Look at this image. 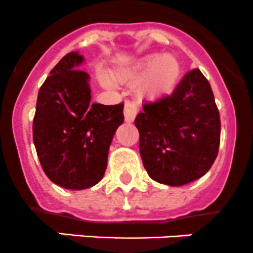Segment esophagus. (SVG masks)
Returning a JSON list of instances; mask_svg holds the SVG:
<instances>
[{
	"label": "esophagus",
	"instance_id": "obj_1",
	"mask_svg": "<svg viewBox=\"0 0 253 253\" xmlns=\"http://www.w3.org/2000/svg\"><path fill=\"white\" fill-rule=\"evenodd\" d=\"M140 111L139 104L135 103V102L126 101L124 104V118L126 122H132L135 119V117L137 116Z\"/></svg>",
	"mask_w": 253,
	"mask_h": 253
}]
</instances>
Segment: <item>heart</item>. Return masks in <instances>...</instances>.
<instances>
[{
    "label": "heart",
    "mask_w": 253,
    "mask_h": 253,
    "mask_svg": "<svg viewBox=\"0 0 253 253\" xmlns=\"http://www.w3.org/2000/svg\"><path fill=\"white\" fill-rule=\"evenodd\" d=\"M144 75L146 76L142 82V91L152 97L161 96L176 84L179 64L171 55H150L140 60L126 76L135 79Z\"/></svg>",
    "instance_id": "b5f03b06"
}]
</instances>
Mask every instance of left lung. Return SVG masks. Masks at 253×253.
I'll return each mask as SVG.
<instances>
[{"label":"left lung","instance_id":"1","mask_svg":"<svg viewBox=\"0 0 253 253\" xmlns=\"http://www.w3.org/2000/svg\"><path fill=\"white\" fill-rule=\"evenodd\" d=\"M137 114L139 150L149 176L183 186L209 171L219 152L220 114L199 69L187 72L171 94L146 102Z\"/></svg>","mask_w":253,"mask_h":253}]
</instances>
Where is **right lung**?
I'll return each instance as SVG.
<instances>
[{"mask_svg": "<svg viewBox=\"0 0 253 253\" xmlns=\"http://www.w3.org/2000/svg\"><path fill=\"white\" fill-rule=\"evenodd\" d=\"M84 57L65 55L42 84L33 119L37 155L49 179L66 189L98 183L108 150L124 122V103H91L88 75L77 69Z\"/></svg>", "mask_w": 253, "mask_h": 253, "instance_id": "add662e5", "label": "right lung"}]
</instances>
